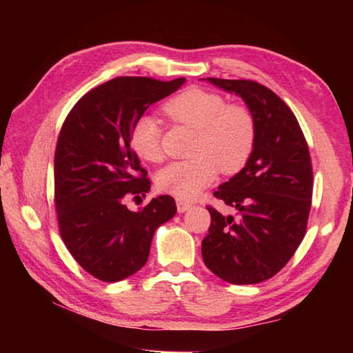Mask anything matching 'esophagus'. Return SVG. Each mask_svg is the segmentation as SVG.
Returning a JSON list of instances; mask_svg holds the SVG:
<instances>
[{
	"mask_svg": "<svg viewBox=\"0 0 353 353\" xmlns=\"http://www.w3.org/2000/svg\"><path fill=\"white\" fill-rule=\"evenodd\" d=\"M176 205H177V211H179V214H183V212H186V211H188V209L191 208V205L188 203V201L181 200V199H177Z\"/></svg>",
	"mask_w": 353,
	"mask_h": 353,
	"instance_id": "esophagus-1",
	"label": "esophagus"
}]
</instances>
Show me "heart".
I'll return each instance as SVG.
<instances>
[{
	"label": "heart",
	"mask_w": 353,
	"mask_h": 353,
	"mask_svg": "<svg viewBox=\"0 0 353 353\" xmlns=\"http://www.w3.org/2000/svg\"><path fill=\"white\" fill-rule=\"evenodd\" d=\"M172 121L196 130L190 161L172 162L157 174L159 190L181 200H192L211 185L219 170H241L254 145V121L249 110L228 104L221 95L190 88L165 103ZM132 147L141 159H163L161 125L153 115H141L132 127Z\"/></svg>",
	"instance_id": "1"
}]
</instances>
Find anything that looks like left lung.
<instances>
[{
  "label": "left lung",
  "mask_w": 353,
  "mask_h": 353,
  "mask_svg": "<svg viewBox=\"0 0 353 353\" xmlns=\"http://www.w3.org/2000/svg\"><path fill=\"white\" fill-rule=\"evenodd\" d=\"M206 80L241 97L254 121V145L244 168L214 192L239 214L208 208L211 226L201 256L223 281L259 283L285 267L305 236L312 197L308 144L294 114L268 88L252 80Z\"/></svg>",
  "instance_id": "1"
}]
</instances>
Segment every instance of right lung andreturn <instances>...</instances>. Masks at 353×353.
<instances>
[{
  "instance_id": "obj_1",
  "label": "right lung",
  "mask_w": 353,
  "mask_h": 353,
  "mask_svg": "<svg viewBox=\"0 0 353 353\" xmlns=\"http://www.w3.org/2000/svg\"><path fill=\"white\" fill-rule=\"evenodd\" d=\"M185 81L117 77L81 97L65 119L54 154L59 229L72 258L97 279L118 282L144 267L156 229L177 212L170 196L137 212L124 200L150 191L130 145L134 121Z\"/></svg>"
}]
</instances>
